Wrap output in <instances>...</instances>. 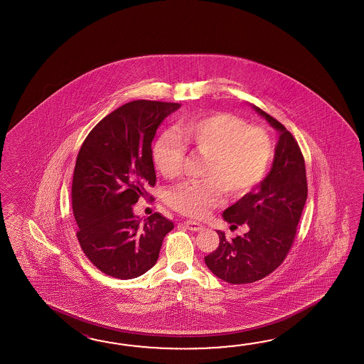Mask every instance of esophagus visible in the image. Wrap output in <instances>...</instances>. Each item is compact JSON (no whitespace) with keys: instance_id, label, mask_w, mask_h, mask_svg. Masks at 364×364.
I'll return each mask as SVG.
<instances>
[{"instance_id":"1","label":"esophagus","mask_w":364,"mask_h":364,"mask_svg":"<svg viewBox=\"0 0 364 364\" xmlns=\"http://www.w3.org/2000/svg\"><path fill=\"white\" fill-rule=\"evenodd\" d=\"M185 226L191 230V232H201L204 229V225L199 224V223H195V221H185Z\"/></svg>"}]
</instances>
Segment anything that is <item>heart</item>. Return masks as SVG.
<instances>
[{
    "label": "heart",
    "instance_id": "1",
    "mask_svg": "<svg viewBox=\"0 0 364 364\" xmlns=\"http://www.w3.org/2000/svg\"><path fill=\"white\" fill-rule=\"evenodd\" d=\"M186 144L205 160L200 181H185L171 187L166 201L171 208L190 217H204L224 203V188L232 196L252 190L271 166L274 148L271 136L259 127L230 113H215L191 119L181 126L179 135L173 130L161 132L154 143V163L165 178L181 171Z\"/></svg>",
    "mask_w": 364,
    "mask_h": 364
}]
</instances>
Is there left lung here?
Listing matches in <instances>:
<instances>
[{
    "label": "left lung",
    "mask_w": 364,
    "mask_h": 364,
    "mask_svg": "<svg viewBox=\"0 0 364 364\" xmlns=\"http://www.w3.org/2000/svg\"><path fill=\"white\" fill-rule=\"evenodd\" d=\"M251 107L279 132L271 171L223 213L232 228L247 225L248 232L228 238L218 230V247L204 257L215 276L234 285L264 279L281 265L294 242L307 200L306 165L296 140L277 119Z\"/></svg>",
    "instance_id": "1"
}]
</instances>
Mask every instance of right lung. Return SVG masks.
<instances>
[{
  "instance_id": "right-lung-1",
  "label": "right lung",
  "mask_w": 364,
  "mask_h": 364,
  "mask_svg": "<svg viewBox=\"0 0 364 364\" xmlns=\"http://www.w3.org/2000/svg\"><path fill=\"white\" fill-rule=\"evenodd\" d=\"M179 108L177 102H127L102 118L79 149L71 187L77 240L90 262L114 279L149 271L174 228L161 213L141 221L132 205L155 186L152 140Z\"/></svg>"
}]
</instances>
